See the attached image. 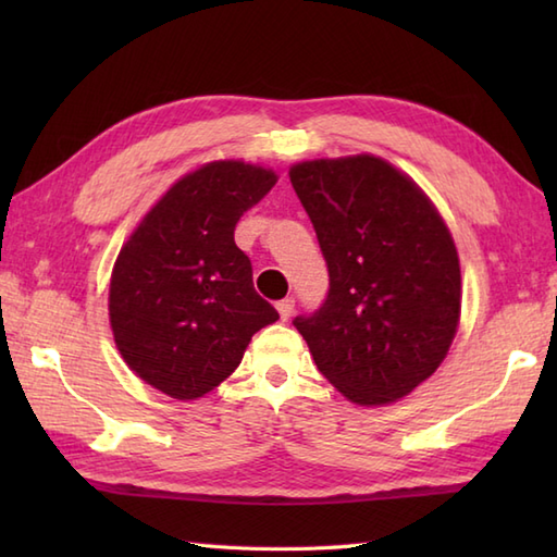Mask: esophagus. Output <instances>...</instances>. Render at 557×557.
<instances>
[{"mask_svg":"<svg viewBox=\"0 0 557 557\" xmlns=\"http://www.w3.org/2000/svg\"><path fill=\"white\" fill-rule=\"evenodd\" d=\"M277 311H280V318H282V321H289L292 313H294V299H292V297H287V299L277 301Z\"/></svg>","mask_w":557,"mask_h":557,"instance_id":"obj_1","label":"esophagus"}]
</instances>
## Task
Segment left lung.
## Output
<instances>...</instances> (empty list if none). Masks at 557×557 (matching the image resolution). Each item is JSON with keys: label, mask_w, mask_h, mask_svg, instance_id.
<instances>
[{"label": "left lung", "mask_w": 557, "mask_h": 557, "mask_svg": "<svg viewBox=\"0 0 557 557\" xmlns=\"http://www.w3.org/2000/svg\"><path fill=\"white\" fill-rule=\"evenodd\" d=\"M289 180L330 275L321 309L294 318L318 371L363 407L409 395L443 363L459 323V258L443 218L373 156L299 162Z\"/></svg>", "instance_id": "1"}]
</instances>
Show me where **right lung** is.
Masks as SVG:
<instances>
[{
	"label": "right lung",
	"instance_id": "obj_1",
	"mask_svg": "<svg viewBox=\"0 0 557 557\" xmlns=\"http://www.w3.org/2000/svg\"><path fill=\"white\" fill-rule=\"evenodd\" d=\"M275 182L272 170L242 160L208 162L152 206L120 251L110 282L114 342L160 393L203 397L280 318L234 244L236 222Z\"/></svg>",
	"mask_w": 557,
	"mask_h": 557
}]
</instances>
